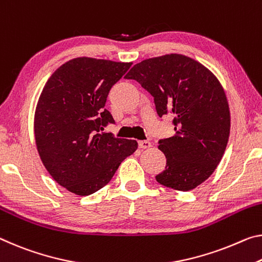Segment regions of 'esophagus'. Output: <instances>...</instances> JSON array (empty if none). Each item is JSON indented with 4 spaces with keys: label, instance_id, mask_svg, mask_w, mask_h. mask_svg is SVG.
Segmentation results:
<instances>
[{
    "label": "esophagus",
    "instance_id": "obj_1",
    "mask_svg": "<svg viewBox=\"0 0 262 262\" xmlns=\"http://www.w3.org/2000/svg\"><path fill=\"white\" fill-rule=\"evenodd\" d=\"M139 147L141 149H148L151 147V143L149 142V141L147 140H143V141H139Z\"/></svg>",
    "mask_w": 262,
    "mask_h": 262
}]
</instances>
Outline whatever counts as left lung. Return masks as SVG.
<instances>
[{
	"mask_svg": "<svg viewBox=\"0 0 262 262\" xmlns=\"http://www.w3.org/2000/svg\"><path fill=\"white\" fill-rule=\"evenodd\" d=\"M154 97L160 118L173 116L175 135L160 140L167 165L160 184L189 191L212 175L225 152L231 116L217 77L199 61L178 53L149 58L126 76Z\"/></svg>",
	"mask_w": 262,
	"mask_h": 262,
	"instance_id": "1",
	"label": "left lung"
}]
</instances>
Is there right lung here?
Instances as JSON below:
<instances>
[{
  "instance_id": "right-lung-1",
  "label": "right lung",
  "mask_w": 262,
  "mask_h": 262,
  "mask_svg": "<svg viewBox=\"0 0 262 262\" xmlns=\"http://www.w3.org/2000/svg\"><path fill=\"white\" fill-rule=\"evenodd\" d=\"M133 63L79 57L58 68L45 84L35 112L37 150L58 184L78 196L103 188L135 140L103 133L114 119L105 110L112 86Z\"/></svg>"
}]
</instances>
